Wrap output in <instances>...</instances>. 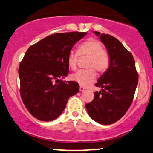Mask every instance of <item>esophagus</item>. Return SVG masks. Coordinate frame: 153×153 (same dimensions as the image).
Instances as JSON below:
<instances>
[{
	"label": "esophagus",
	"mask_w": 153,
	"mask_h": 153,
	"mask_svg": "<svg viewBox=\"0 0 153 153\" xmlns=\"http://www.w3.org/2000/svg\"><path fill=\"white\" fill-rule=\"evenodd\" d=\"M84 90H85V88H84V87H79V91H83Z\"/></svg>",
	"instance_id": "esophagus-1"
}]
</instances>
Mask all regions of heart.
<instances>
[{
    "instance_id": "b5f03b06",
    "label": "heart",
    "mask_w": 153,
    "mask_h": 153,
    "mask_svg": "<svg viewBox=\"0 0 153 153\" xmlns=\"http://www.w3.org/2000/svg\"><path fill=\"white\" fill-rule=\"evenodd\" d=\"M89 56L86 66L89 69L79 70L71 76L74 81L83 87L90 85L97 77V72L103 73L107 70L110 64V56L108 51L105 49L100 41L94 38H89L82 43L78 47L77 52H69L67 57V65L70 69H77L79 58Z\"/></svg>"
}]
</instances>
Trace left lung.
<instances>
[{
  "label": "left lung",
  "instance_id": "8db88e82",
  "mask_svg": "<svg viewBox=\"0 0 153 153\" xmlns=\"http://www.w3.org/2000/svg\"><path fill=\"white\" fill-rule=\"evenodd\" d=\"M94 33L105 45L110 64L94 84L102 90L94 92V100L85 107L97 123L111 125L119 120L130 107L138 83V74L132 53L118 39L98 31Z\"/></svg>",
  "mask_w": 153,
  "mask_h": 153
}]
</instances>
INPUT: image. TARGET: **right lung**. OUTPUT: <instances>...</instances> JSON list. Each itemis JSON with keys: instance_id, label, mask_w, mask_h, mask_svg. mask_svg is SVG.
Instances as JSON below:
<instances>
[{"instance_id": "right-lung-1", "label": "right lung", "mask_w": 153, "mask_h": 153, "mask_svg": "<svg viewBox=\"0 0 153 153\" xmlns=\"http://www.w3.org/2000/svg\"><path fill=\"white\" fill-rule=\"evenodd\" d=\"M86 32L54 33L27 49L20 63V94L25 107L41 121H51L61 115L68 100L76 94L79 85L64 82L69 73L67 57Z\"/></svg>"}]
</instances>
